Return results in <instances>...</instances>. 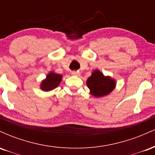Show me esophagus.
<instances>
[{
  "mask_svg": "<svg viewBox=\"0 0 155 155\" xmlns=\"http://www.w3.org/2000/svg\"><path fill=\"white\" fill-rule=\"evenodd\" d=\"M71 74L73 76H79L80 75V73L79 71H74L71 72Z\"/></svg>",
  "mask_w": 155,
  "mask_h": 155,
  "instance_id": "34e87169",
  "label": "esophagus"
}]
</instances>
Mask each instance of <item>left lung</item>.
Wrapping results in <instances>:
<instances>
[{
    "label": "left lung",
    "instance_id": "obj_1",
    "mask_svg": "<svg viewBox=\"0 0 155 155\" xmlns=\"http://www.w3.org/2000/svg\"><path fill=\"white\" fill-rule=\"evenodd\" d=\"M87 86L91 95L100 97L111 93L116 87V81L110 76H105L99 70H95L87 80Z\"/></svg>",
    "mask_w": 155,
    "mask_h": 155
}]
</instances>
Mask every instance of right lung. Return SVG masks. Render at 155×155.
I'll return each mask as SVG.
<instances>
[{
  "label": "right lung",
  "instance_id": "add662e5",
  "mask_svg": "<svg viewBox=\"0 0 155 155\" xmlns=\"http://www.w3.org/2000/svg\"><path fill=\"white\" fill-rule=\"evenodd\" d=\"M62 78H63L62 75L51 71L47 76V78L41 81L40 87L43 91L45 92L54 90L60 84Z\"/></svg>",
  "mask_w": 155,
  "mask_h": 155
}]
</instances>
